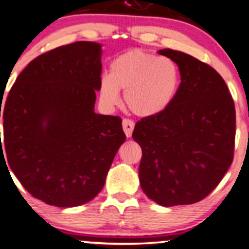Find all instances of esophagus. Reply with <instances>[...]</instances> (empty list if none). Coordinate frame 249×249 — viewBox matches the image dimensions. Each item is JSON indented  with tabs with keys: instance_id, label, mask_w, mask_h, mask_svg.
Returning a JSON list of instances; mask_svg holds the SVG:
<instances>
[{
	"instance_id": "34e87169",
	"label": "esophagus",
	"mask_w": 249,
	"mask_h": 249,
	"mask_svg": "<svg viewBox=\"0 0 249 249\" xmlns=\"http://www.w3.org/2000/svg\"><path fill=\"white\" fill-rule=\"evenodd\" d=\"M123 130L125 132L126 138H131L132 132L134 130V123L131 119H123Z\"/></svg>"
}]
</instances>
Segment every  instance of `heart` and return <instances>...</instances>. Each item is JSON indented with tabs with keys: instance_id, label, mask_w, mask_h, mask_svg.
I'll return each instance as SVG.
<instances>
[{
	"instance_id": "obj_1",
	"label": "heart",
	"mask_w": 249,
	"mask_h": 249,
	"mask_svg": "<svg viewBox=\"0 0 249 249\" xmlns=\"http://www.w3.org/2000/svg\"><path fill=\"white\" fill-rule=\"evenodd\" d=\"M180 71L169 57L134 49L111 62L109 75H102L99 85L100 102L106 108L117 106L119 90L132 114L152 118L164 112L177 96Z\"/></svg>"
}]
</instances>
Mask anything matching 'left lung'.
<instances>
[{"label":"left lung","mask_w":249,"mask_h":249,"mask_svg":"<svg viewBox=\"0 0 249 249\" xmlns=\"http://www.w3.org/2000/svg\"><path fill=\"white\" fill-rule=\"evenodd\" d=\"M180 71V87L161 115L135 124L142 149L139 180L143 193L163 207L192 204L208 195L233 160L235 109L225 81L193 56L159 50Z\"/></svg>","instance_id":"obj_1"}]
</instances>
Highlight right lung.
<instances>
[{
    "mask_svg": "<svg viewBox=\"0 0 249 249\" xmlns=\"http://www.w3.org/2000/svg\"><path fill=\"white\" fill-rule=\"evenodd\" d=\"M101 47L78 41L37 56L5 101L2 155L25 190L50 206L93 200L126 139L121 118L94 111Z\"/></svg>",
    "mask_w": 249,
    "mask_h": 249,
    "instance_id": "1",
    "label": "right lung"
}]
</instances>
